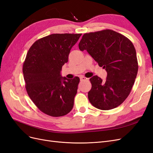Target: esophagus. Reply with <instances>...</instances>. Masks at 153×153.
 Instances as JSON below:
<instances>
[{
	"label": "esophagus",
	"mask_w": 153,
	"mask_h": 153,
	"mask_svg": "<svg viewBox=\"0 0 153 153\" xmlns=\"http://www.w3.org/2000/svg\"><path fill=\"white\" fill-rule=\"evenodd\" d=\"M80 80L82 81H86V80H88V78H86L84 76H81L80 77Z\"/></svg>",
	"instance_id": "obj_1"
}]
</instances>
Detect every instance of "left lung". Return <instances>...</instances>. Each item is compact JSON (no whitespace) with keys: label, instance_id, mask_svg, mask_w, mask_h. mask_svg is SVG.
I'll return each instance as SVG.
<instances>
[{"label":"left lung","instance_id":"8db88e82","mask_svg":"<svg viewBox=\"0 0 153 153\" xmlns=\"http://www.w3.org/2000/svg\"><path fill=\"white\" fill-rule=\"evenodd\" d=\"M79 48L81 51L86 50L107 72L104 81L97 76L90 79V103L102 110L120 105L129 95L138 72L136 50L132 42L123 34L106 29L84 34Z\"/></svg>","mask_w":153,"mask_h":153}]
</instances>
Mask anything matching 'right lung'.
<instances>
[{
	"instance_id": "right-lung-1",
	"label": "right lung",
	"mask_w": 153,
	"mask_h": 153,
	"mask_svg": "<svg viewBox=\"0 0 153 153\" xmlns=\"http://www.w3.org/2000/svg\"><path fill=\"white\" fill-rule=\"evenodd\" d=\"M81 34H52L30 47L23 65L25 88L34 104L52 117L67 115L74 106L79 78L61 76L72 47Z\"/></svg>"
}]
</instances>
